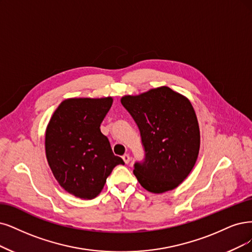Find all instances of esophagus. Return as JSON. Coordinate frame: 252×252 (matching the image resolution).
<instances>
[{
  "label": "esophagus",
  "mask_w": 252,
  "mask_h": 252,
  "mask_svg": "<svg viewBox=\"0 0 252 252\" xmlns=\"http://www.w3.org/2000/svg\"><path fill=\"white\" fill-rule=\"evenodd\" d=\"M123 160L125 161L126 164H128L129 161H131V157H129L128 155H124V156H123Z\"/></svg>",
  "instance_id": "esophagus-1"
}]
</instances>
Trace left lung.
<instances>
[{"instance_id":"left-lung-1","label":"left lung","mask_w":252,"mask_h":252,"mask_svg":"<svg viewBox=\"0 0 252 252\" xmlns=\"http://www.w3.org/2000/svg\"><path fill=\"white\" fill-rule=\"evenodd\" d=\"M121 104L140 129L144 163H136L134 174L152 193L175 189L196 163L200 132L191 101L167 86L138 95H125Z\"/></svg>"}]
</instances>
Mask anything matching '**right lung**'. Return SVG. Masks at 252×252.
<instances>
[{
  "label": "right lung",
  "mask_w": 252,
  "mask_h": 252,
  "mask_svg": "<svg viewBox=\"0 0 252 252\" xmlns=\"http://www.w3.org/2000/svg\"><path fill=\"white\" fill-rule=\"evenodd\" d=\"M113 98L72 97L55 110L45 129V156L61 187L73 196L92 199L119 164L100 124Z\"/></svg>",
  "instance_id": "add662e5"
}]
</instances>
